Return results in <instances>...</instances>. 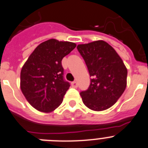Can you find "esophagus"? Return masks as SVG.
<instances>
[{"mask_svg":"<svg viewBox=\"0 0 148 148\" xmlns=\"http://www.w3.org/2000/svg\"><path fill=\"white\" fill-rule=\"evenodd\" d=\"M71 85L73 87H75V88H76V87H78V84H77L76 82H73L71 83Z\"/></svg>","mask_w":148,"mask_h":148,"instance_id":"obj_1","label":"esophagus"}]
</instances>
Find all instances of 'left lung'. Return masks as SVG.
<instances>
[{
	"instance_id": "1",
	"label": "left lung",
	"mask_w": 148,
	"mask_h": 148,
	"mask_svg": "<svg viewBox=\"0 0 148 148\" xmlns=\"http://www.w3.org/2000/svg\"><path fill=\"white\" fill-rule=\"evenodd\" d=\"M77 49L92 79L88 90L80 93L89 109L103 111L114 105L127 87V70L116 51L99 40L78 44Z\"/></svg>"
}]
</instances>
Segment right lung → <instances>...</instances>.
<instances>
[{
    "label": "right lung",
    "mask_w": 148,
    "mask_h": 148,
    "mask_svg": "<svg viewBox=\"0 0 148 148\" xmlns=\"http://www.w3.org/2000/svg\"><path fill=\"white\" fill-rule=\"evenodd\" d=\"M76 44L52 38L39 44L29 56L21 71L20 87L35 109L51 113L62 103L70 84L63 78V58Z\"/></svg>",
    "instance_id": "obj_1"
}]
</instances>
